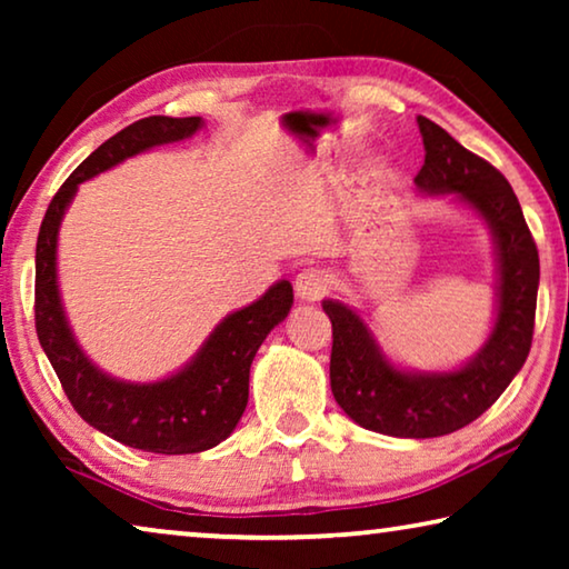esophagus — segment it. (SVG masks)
Returning a JSON list of instances; mask_svg holds the SVG:
<instances>
[{"label":"esophagus","instance_id":"obj_1","mask_svg":"<svg viewBox=\"0 0 569 569\" xmlns=\"http://www.w3.org/2000/svg\"><path fill=\"white\" fill-rule=\"evenodd\" d=\"M296 296L301 298V301H319V298L326 296L329 291V281H326V276L319 271V268H306L296 276Z\"/></svg>","mask_w":569,"mask_h":569}]
</instances>
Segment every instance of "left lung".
<instances>
[{
    "label": "left lung",
    "instance_id": "8db88e82",
    "mask_svg": "<svg viewBox=\"0 0 569 569\" xmlns=\"http://www.w3.org/2000/svg\"><path fill=\"white\" fill-rule=\"evenodd\" d=\"M423 166L413 178L423 192H457L492 228L499 261V308L489 341L467 366L449 373H407L383 359L359 313L323 301L333 326L331 391L363 429L389 437H445L479 419L502 397L532 346L539 256L512 186L492 162L475 156L417 118Z\"/></svg>",
    "mask_w": 569,
    "mask_h": 569
}]
</instances>
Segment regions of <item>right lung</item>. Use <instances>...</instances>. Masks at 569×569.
<instances>
[{
    "label": "right lung",
    "mask_w": 569,
    "mask_h": 569,
    "mask_svg": "<svg viewBox=\"0 0 569 569\" xmlns=\"http://www.w3.org/2000/svg\"><path fill=\"white\" fill-rule=\"evenodd\" d=\"M200 118L150 114L112 134L74 168L54 192L42 218L34 256V326L40 343L74 411L124 447L152 455H196L230 437L248 403L250 363L258 346L281 323L293 303L288 281L210 333L186 369L156 383H128L102 373L77 346L57 291V230L77 186L162 142L186 140Z\"/></svg>",
    "instance_id": "add662e5"
}]
</instances>
